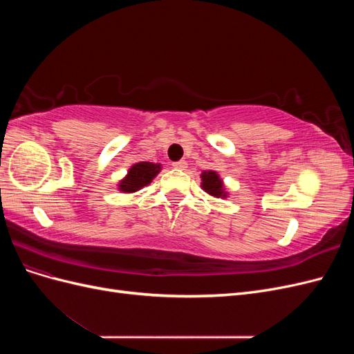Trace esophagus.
I'll return each instance as SVG.
<instances>
[{
  "label": "esophagus",
  "mask_w": 354,
  "mask_h": 354,
  "mask_svg": "<svg viewBox=\"0 0 354 354\" xmlns=\"http://www.w3.org/2000/svg\"><path fill=\"white\" fill-rule=\"evenodd\" d=\"M173 167H174L176 169H185V168H187V162H186L185 159H181V160H178V162H174Z\"/></svg>",
  "instance_id": "obj_1"
}]
</instances>
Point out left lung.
Masks as SVG:
<instances>
[{
	"mask_svg": "<svg viewBox=\"0 0 354 354\" xmlns=\"http://www.w3.org/2000/svg\"><path fill=\"white\" fill-rule=\"evenodd\" d=\"M201 187L203 189V192H207L208 195L214 196V198H227V192L224 189L223 180L220 178L217 171H202L201 174Z\"/></svg>",
	"mask_w": 354,
	"mask_h": 354,
	"instance_id": "1",
	"label": "left lung"
}]
</instances>
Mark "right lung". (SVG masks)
Instances as JSON below:
<instances>
[{
    "label": "right lung",
    "instance_id": "1",
    "mask_svg": "<svg viewBox=\"0 0 354 354\" xmlns=\"http://www.w3.org/2000/svg\"><path fill=\"white\" fill-rule=\"evenodd\" d=\"M160 164L153 162H137L128 169L127 176L118 183V190L122 194H134L143 189L145 186L151 185L152 180L159 174Z\"/></svg>",
    "mask_w": 354,
    "mask_h": 354
}]
</instances>
